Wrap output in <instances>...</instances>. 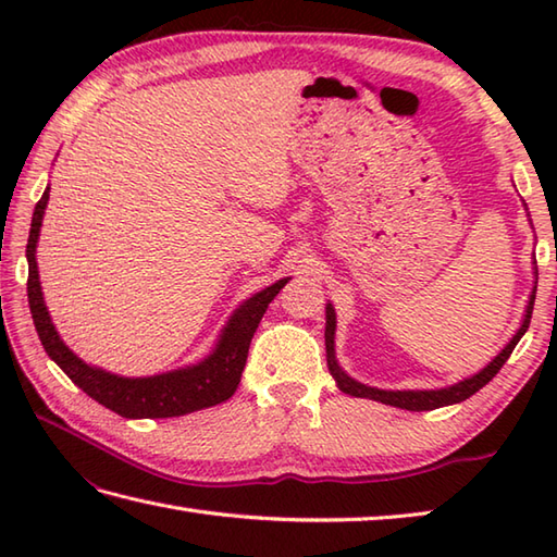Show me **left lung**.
Returning <instances> with one entry per match:
<instances>
[{"instance_id": "8db88e82", "label": "left lung", "mask_w": 557, "mask_h": 557, "mask_svg": "<svg viewBox=\"0 0 557 557\" xmlns=\"http://www.w3.org/2000/svg\"><path fill=\"white\" fill-rule=\"evenodd\" d=\"M527 210V218H529V208L524 203ZM531 224V218H529ZM531 230H534V224H531ZM531 270H534V287L529 292V301H527V309L522 315V323H519L517 333L510 337V342L495 354V357L479 369L476 373H471L467 377H461V381L453 383V385H445V387H435V389H383V387H373V385H366L359 383L357 377H351L345 369H342L339 361H337V354H335V330H337V315H335V306L333 304H325V357H327V369L330 375L335 377L337 387L342 389L345 395L351 397H363V399H373V401H383V405L389 407H397V409H407V411H431V409H441V407H449V405H459V401L469 399L474 393L483 385H488L493 381V375L503 369V363L510 359L512 349L517 347V342L522 339V335L527 333L529 321H531V311H534V299H536V282H539V270H536V258L531 260Z\"/></svg>"}]
</instances>
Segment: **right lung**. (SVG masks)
<instances>
[{
    "label": "right lung",
    "instance_id": "add662e5",
    "mask_svg": "<svg viewBox=\"0 0 557 557\" xmlns=\"http://www.w3.org/2000/svg\"><path fill=\"white\" fill-rule=\"evenodd\" d=\"M47 200H50V186L45 188L42 198L38 200V206H35L30 236L26 246L28 304L35 330H38V337L42 342L47 357H50L59 369L83 389V393L100 401L102 407L120 413L124 419L184 417V413L227 401L236 393V387H239L248 357V345H251V337L256 333L260 318H263L268 304L277 297L280 289L285 287L292 277L272 282L270 287L251 294V297L236 306L232 315L227 318V323L222 325L215 345H212V349L203 359L156 375L134 377L112 373L108 369H100V366L83 361L74 349H69L62 335L57 333L50 311H47L38 272V258H35Z\"/></svg>",
    "mask_w": 557,
    "mask_h": 557
}]
</instances>
